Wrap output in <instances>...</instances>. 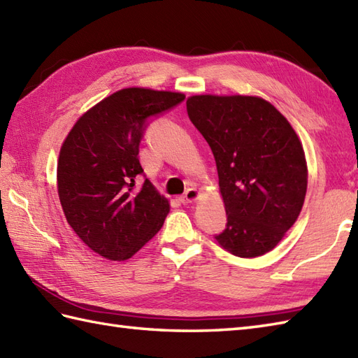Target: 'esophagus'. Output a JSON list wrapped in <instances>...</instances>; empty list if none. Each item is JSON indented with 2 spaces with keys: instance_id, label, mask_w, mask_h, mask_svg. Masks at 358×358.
<instances>
[{
  "instance_id": "34e87169",
  "label": "esophagus",
  "mask_w": 358,
  "mask_h": 358,
  "mask_svg": "<svg viewBox=\"0 0 358 358\" xmlns=\"http://www.w3.org/2000/svg\"><path fill=\"white\" fill-rule=\"evenodd\" d=\"M199 199H200V192L196 191L195 187H189L185 192V195L180 196V201L183 204H189V203H195Z\"/></svg>"
}]
</instances>
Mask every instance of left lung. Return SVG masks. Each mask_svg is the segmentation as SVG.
Masks as SVG:
<instances>
[{
  "label": "left lung",
  "instance_id": "obj_1",
  "mask_svg": "<svg viewBox=\"0 0 358 358\" xmlns=\"http://www.w3.org/2000/svg\"><path fill=\"white\" fill-rule=\"evenodd\" d=\"M189 118L215 157L227 224L217 241L235 257L264 255L299 218L308 189L303 144L269 101L192 95Z\"/></svg>",
  "mask_w": 358,
  "mask_h": 358
}]
</instances>
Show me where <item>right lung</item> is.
<instances>
[{
  "mask_svg": "<svg viewBox=\"0 0 358 358\" xmlns=\"http://www.w3.org/2000/svg\"><path fill=\"white\" fill-rule=\"evenodd\" d=\"M185 100V94L146 87L117 90L86 110L59 149L57 189L67 223L95 254L123 262L154 238L169 200L146 180L138 146L146 118Z\"/></svg>",
  "mask_w": 358,
  "mask_h": 358,
  "instance_id": "1",
  "label": "right lung"
}]
</instances>
